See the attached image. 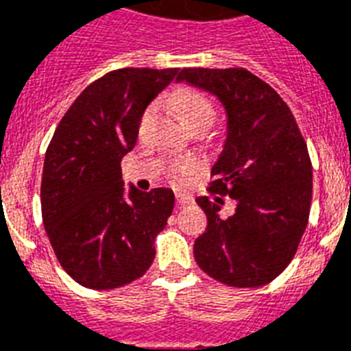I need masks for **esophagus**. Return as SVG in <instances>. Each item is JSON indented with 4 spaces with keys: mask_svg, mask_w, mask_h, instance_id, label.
I'll return each instance as SVG.
<instances>
[{
    "mask_svg": "<svg viewBox=\"0 0 351 351\" xmlns=\"http://www.w3.org/2000/svg\"><path fill=\"white\" fill-rule=\"evenodd\" d=\"M176 204L178 206H189L193 204V197L187 193H176Z\"/></svg>",
    "mask_w": 351,
    "mask_h": 351,
    "instance_id": "1",
    "label": "esophagus"
}]
</instances>
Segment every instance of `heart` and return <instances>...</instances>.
<instances>
[{
	"mask_svg": "<svg viewBox=\"0 0 351 351\" xmlns=\"http://www.w3.org/2000/svg\"><path fill=\"white\" fill-rule=\"evenodd\" d=\"M171 109L175 111L178 120L186 129H195V127H206L213 121L215 109L213 104L208 100V96L202 95L200 90L191 89V87H182L175 90L173 96L169 98ZM197 169V164L191 160H184V162H176L171 165V176L184 180L189 175H193Z\"/></svg>",
	"mask_w": 351,
	"mask_h": 351,
	"instance_id": "obj_1",
	"label": "heart"
}]
</instances>
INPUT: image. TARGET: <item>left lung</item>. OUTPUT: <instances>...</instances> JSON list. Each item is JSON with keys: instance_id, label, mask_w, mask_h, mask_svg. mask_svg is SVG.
<instances>
[{"instance_id": "obj_1", "label": "left lung", "mask_w": 351, "mask_h": 351, "mask_svg": "<svg viewBox=\"0 0 351 351\" xmlns=\"http://www.w3.org/2000/svg\"><path fill=\"white\" fill-rule=\"evenodd\" d=\"M176 80L217 96L228 114L211 198H197L208 228L195 240V261L233 288L264 286L288 267L308 226V145L286 101L247 69H182ZM224 196L237 206L228 219L219 217Z\"/></svg>"}]
</instances>
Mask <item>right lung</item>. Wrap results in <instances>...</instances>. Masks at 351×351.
I'll return each mask as SVG.
<instances>
[{"label":"right lung","mask_w":351,"mask_h":351,"mask_svg":"<svg viewBox=\"0 0 351 351\" xmlns=\"http://www.w3.org/2000/svg\"><path fill=\"white\" fill-rule=\"evenodd\" d=\"M178 69H118L96 80L58 123L41 176V217L62 267L90 289L136 280L175 208L171 189L125 193L120 162L145 107Z\"/></svg>","instance_id":"add662e5"}]
</instances>
